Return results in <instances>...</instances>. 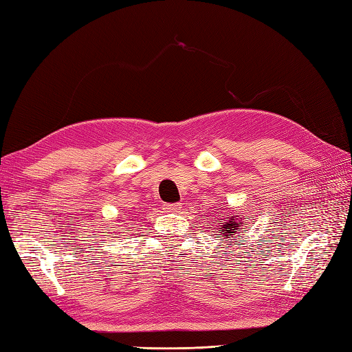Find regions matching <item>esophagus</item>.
<instances>
[{
	"label": "esophagus",
	"instance_id": "obj_1",
	"mask_svg": "<svg viewBox=\"0 0 352 352\" xmlns=\"http://www.w3.org/2000/svg\"><path fill=\"white\" fill-rule=\"evenodd\" d=\"M163 208L166 212H177L180 210L182 208V204L180 203H170V204H163Z\"/></svg>",
	"mask_w": 352,
	"mask_h": 352
}]
</instances>
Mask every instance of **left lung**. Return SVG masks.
I'll list each match as a JSON object with an SVG mask.
<instances>
[{
    "instance_id": "left-lung-1",
    "label": "left lung",
    "mask_w": 352,
    "mask_h": 352,
    "mask_svg": "<svg viewBox=\"0 0 352 352\" xmlns=\"http://www.w3.org/2000/svg\"><path fill=\"white\" fill-rule=\"evenodd\" d=\"M228 216V214H227ZM228 222H221L222 226H219L221 227V230H219V233L222 234V236H227V237H233L231 234H239V231H241L242 228L239 227V223H237V221H234L233 219V216H228ZM222 242H223V239H222Z\"/></svg>"
}]
</instances>
